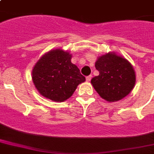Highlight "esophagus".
Instances as JSON below:
<instances>
[{
    "label": "esophagus",
    "instance_id": "obj_1",
    "mask_svg": "<svg viewBox=\"0 0 154 154\" xmlns=\"http://www.w3.org/2000/svg\"><path fill=\"white\" fill-rule=\"evenodd\" d=\"M92 79V76L91 75H89V76H87L86 77V81L87 82H90Z\"/></svg>",
    "mask_w": 154,
    "mask_h": 154
}]
</instances>
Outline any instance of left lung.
Returning <instances> with one entry per match:
<instances>
[{
    "label": "left lung",
    "instance_id": "1",
    "mask_svg": "<svg viewBox=\"0 0 154 154\" xmlns=\"http://www.w3.org/2000/svg\"><path fill=\"white\" fill-rule=\"evenodd\" d=\"M99 75L91 83L98 94L107 101L122 100L134 89L136 76L131 64L115 53H107L95 63Z\"/></svg>",
    "mask_w": 154,
    "mask_h": 154
}]
</instances>
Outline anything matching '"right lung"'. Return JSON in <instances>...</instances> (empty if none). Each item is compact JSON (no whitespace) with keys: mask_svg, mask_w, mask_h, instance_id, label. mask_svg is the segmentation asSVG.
Returning <instances> with one entry per match:
<instances>
[{"mask_svg":"<svg viewBox=\"0 0 154 154\" xmlns=\"http://www.w3.org/2000/svg\"><path fill=\"white\" fill-rule=\"evenodd\" d=\"M32 75L35 87L42 96L60 102L69 98L77 85L85 81L71 62V55L61 49L45 53L35 65Z\"/></svg>","mask_w":154,"mask_h":154,"instance_id":"right-lung-1","label":"right lung"}]
</instances>
